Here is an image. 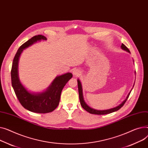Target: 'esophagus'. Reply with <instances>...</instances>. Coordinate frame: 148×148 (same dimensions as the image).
Instances as JSON below:
<instances>
[{"instance_id": "esophagus-1", "label": "esophagus", "mask_w": 148, "mask_h": 148, "mask_svg": "<svg viewBox=\"0 0 148 148\" xmlns=\"http://www.w3.org/2000/svg\"><path fill=\"white\" fill-rule=\"evenodd\" d=\"M73 74L75 75V76H78V75H80V71L78 70H74V71H73Z\"/></svg>"}]
</instances>
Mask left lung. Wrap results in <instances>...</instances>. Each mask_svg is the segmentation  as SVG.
I'll use <instances>...</instances> for the list:
<instances>
[{"mask_svg": "<svg viewBox=\"0 0 148 148\" xmlns=\"http://www.w3.org/2000/svg\"><path fill=\"white\" fill-rule=\"evenodd\" d=\"M121 47L123 50L130 53L129 49H128L124 44L122 43ZM135 74H136V71H135ZM77 82H78V94H79V99H80V104L82 105V106L83 108V109L85 110L86 111H87L88 112H89L90 114H96V115H105V114H110L114 112H115L116 111H118L119 110H120V108L124 105V103H125V102L127 101L128 97H129L131 91L130 92V93H129V95H127L126 99L119 106H117L115 108H111V109H109V110H95L92 108H90L89 106H88L86 103L84 102V98H83V89H82V86L81 84L80 81L79 80V79L77 80ZM133 85V86H134ZM133 89V88H132Z\"/></svg>", "mask_w": 148, "mask_h": 148, "instance_id": "obj_1", "label": "left lung"}]
</instances>
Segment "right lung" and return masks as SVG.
I'll list each match as a JSON object with an SVG mask.
<instances>
[{
	"mask_svg": "<svg viewBox=\"0 0 148 148\" xmlns=\"http://www.w3.org/2000/svg\"><path fill=\"white\" fill-rule=\"evenodd\" d=\"M46 37L37 35L33 37L19 47L14 58L11 69L12 86L18 101L26 110L45 114L55 110L59 105L61 92L66 83L73 77L71 73L57 76L47 89L40 93H32L22 84L18 77V61L23 50L38 41L46 40Z\"/></svg>",
	"mask_w": 148,
	"mask_h": 148,
	"instance_id": "1",
	"label": "right lung"
}]
</instances>
